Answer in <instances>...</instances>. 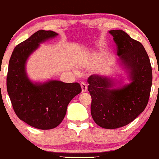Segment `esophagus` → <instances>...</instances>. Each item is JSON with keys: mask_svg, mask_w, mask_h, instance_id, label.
<instances>
[{"mask_svg": "<svg viewBox=\"0 0 159 159\" xmlns=\"http://www.w3.org/2000/svg\"><path fill=\"white\" fill-rule=\"evenodd\" d=\"M81 88L82 93H85L88 90V87H87V84L84 82H82L81 83Z\"/></svg>", "mask_w": 159, "mask_h": 159, "instance_id": "esophagus-1", "label": "esophagus"}]
</instances>
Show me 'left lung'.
Segmentation results:
<instances>
[{"label": "left lung", "mask_w": 159, "mask_h": 159, "mask_svg": "<svg viewBox=\"0 0 159 159\" xmlns=\"http://www.w3.org/2000/svg\"><path fill=\"white\" fill-rule=\"evenodd\" d=\"M117 45L119 63L129 83L105 75L88 78L92 98L91 115L100 127L113 129L134 120L146 107L152 85V68L147 52L140 42L123 30H110Z\"/></svg>", "instance_id": "left-lung-1"}]
</instances>
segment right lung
Returning <instances> with one entry per match:
<instances>
[{"label": "right lung", "mask_w": 159, "mask_h": 159, "mask_svg": "<svg viewBox=\"0 0 159 159\" xmlns=\"http://www.w3.org/2000/svg\"><path fill=\"white\" fill-rule=\"evenodd\" d=\"M58 35L51 30L36 32L15 47L8 64L6 86L13 108L21 120L37 129H51L59 125L69 102L82 91L77 82H34L28 77L26 64L30 55L41 43Z\"/></svg>", "instance_id": "add662e5"}]
</instances>
